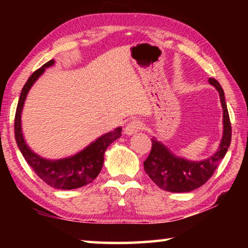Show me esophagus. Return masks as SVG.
<instances>
[{
    "label": "esophagus",
    "mask_w": 248,
    "mask_h": 248,
    "mask_svg": "<svg viewBox=\"0 0 248 248\" xmlns=\"http://www.w3.org/2000/svg\"><path fill=\"white\" fill-rule=\"evenodd\" d=\"M141 129H143V124H142L140 120L134 119L130 121V123L125 125L124 133L128 134V136H131V134L139 132Z\"/></svg>",
    "instance_id": "esophagus-1"
}]
</instances>
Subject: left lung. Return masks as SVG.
I'll return each instance as SVG.
<instances>
[{
    "label": "left lung",
    "instance_id": "left-lung-1",
    "mask_svg": "<svg viewBox=\"0 0 248 248\" xmlns=\"http://www.w3.org/2000/svg\"><path fill=\"white\" fill-rule=\"evenodd\" d=\"M209 83L219 92L223 109V136L215 154L203 161H189L175 155L166 145L152 139V150L143 165L145 173L163 190L170 192H189L202 186L215 173L222 158L225 156L231 144L232 129L224 92L216 78H210Z\"/></svg>",
    "mask_w": 248,
    "mask_h": 248
}]
</instances>
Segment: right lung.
Segmentation results:
<instances>
[{
    "mask_svg": "<svg viewBox=\"0 0 248 248\" xmlns=\"http://www.w3.org/2000/svg\"><path fill=\"white\" fill-rule=\"evenodd\" d=\"M53 59L35 71L25 84L20 93L15 114V139L24 158L33 171L49 186L57 189H75L85 186L97 177L104 164L105 151L112 142L121 136V127L103 134L78 153L69 157L48 159L41 157L29 148L24 139L22 130V112L25 100L31 86L43 74L46 69L54 64Z\"/></svg>",
    "mask_w": 248,
    "mask_h": 248,
    "instance_id": "1",
    "label": "right lung"
}]
</instances>
